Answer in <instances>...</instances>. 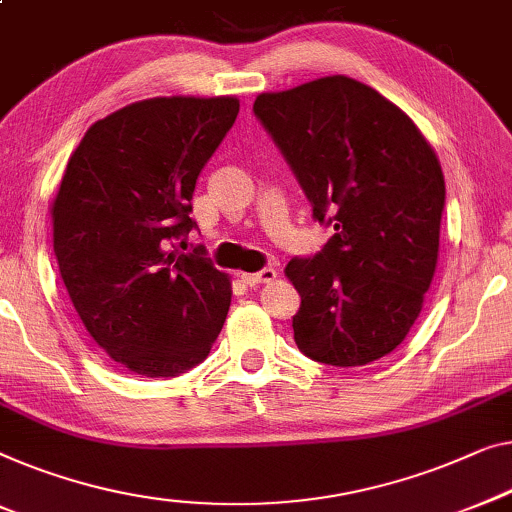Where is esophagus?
<instances>
[{"mask_svg":"<svg viewBox=\"0 0 512 512\" xmlns=\"http://www.w3.org/2000/svg\"><path fill=\"white\" fill-rule=\"evenodd\" d=\"M240 277L247 286H261V284H270V281L277 279V270L265 268L261 272H242Z\"/></svg>","mask_w":512,"mask_h":512,"instance_id":"obj_1","label":"esophagus"}]
</instances>
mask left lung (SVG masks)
<instances>
[{
    "instance_id": "1",
    "label": "left lung",
    "mask_w": 512,
    "mask_h": 512,
    "mask_svg": "<svg viewBox=\"0 0 512 512\" xmlns=\"http://www.w3.org/2000/svg\"><path fill=\"white\" fill-rule=\"evenodd\" d=\"M254 113L335 235L286 277L300 293L295 344L360 367L404 342L439 261L446 182L434 147L374 87L325 76L256 96Z\"/></svg>"
}]
</instances>
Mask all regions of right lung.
Masks as SVG:
<instances>
[{
	"label": "right lung",
	"mask_w": 512,
	"mask_h": 512,
	"mask_svg": "<svg viewBox=\"0 0 512 512\" xmlns=\"http://www.w3.org/2000/svg\"><path fill=\"white\" fill-rule=\"evenodd\" d=\"M240 113L238 96H154L94 122L50 205L64 286L99 348L133 374L168 379L210 355L231 277L175 240L198 173Z\"/></svg>",
	"instance_id": "obj_1"
}]
</instances>
